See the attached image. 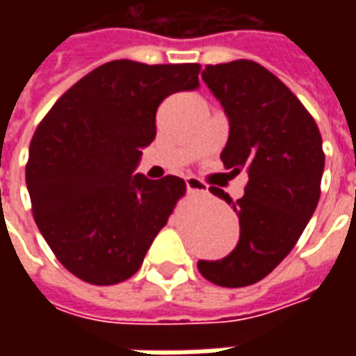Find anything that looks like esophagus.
<instances>
[{
  "label": "esophagus",
  "instance_id": "esophagus-1",
  "mask_svg": "<svg viewBox=\"0 0 356 356\" xmlns=\"http://www.w3.org/2000/svg\"><path fill=\"white\" fill-rule=\"evenodd\" d=\"M185 185L188 193H206V191H208L206 183L200 181L198 177H194V175H188V177L185 179Z\"/></svg>",
  "mask_w": 356,
  "mask_h": 356
}]
</instances>
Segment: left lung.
I'll list each match as a JSON object with an SVG mask.
<instances>
[{
	"instance_id": "left-lung-1",
	"label": "left lung",
	"mask_w": 356,
	"mask_h": 356,
	"mask_svg": "<svg viewBox=\"0 0 356 356\" xmlns=\"http://www.w3.org/2000/svg\"><path fill=\"white\" fill-rule=\"evenodd\" d=\"M229 118L225 168L248 171L244 196L209 191L236 211L240 238L217 261H198L209 282L242 288L259 282L290 254L321 198L322 137L296 95L254 60L209 65L202 72Z\"/></svg>"
}]
</instances>
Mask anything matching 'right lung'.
Listing matches in <instances>:
<instances>
[{
  "label": "right lung",
  "instance_id": "right-lung-1",
  "mask_svg": "<svg viewBox=\"0 0 356 356\" xmlns=\"http://www.w3.org/2000/svg\"><path fill=\"white\" fill-rule=\"evenodd\" d=\"M200 65L112 60L83 76L38 125L26 186L38 229L74 276L95 286L127 280L168 223L185 181L135 173L156 137V110L194 91Z\"/></svg>",
  "mask_w": 356,
  "mask_h": 356
}]
</instances>
